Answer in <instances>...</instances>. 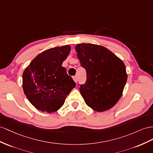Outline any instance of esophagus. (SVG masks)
I'll use <instances>...</instances> for the list:
<instances>
[{
    "mask_svg": "<svg viewBox=\"0 0 153 153\" xmlns=\"http://www.w3.org/2000/svg\"><path fill=\"white\" fill-rule=\"evenodd\" d=\"M73 79H74V81H75V83H77V76L73 77Z\"/></svg>",
    "mask_w": 153,
    "mask_h": 153,
    "instance_id": "obj_1",
    "label": "esophagus"
}]
</instances>
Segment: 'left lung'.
<instances>
[{
    "mask_svg": "<svg viewBox=\"0 0 153 153\" xmlns=\"http://www.w3.org/2000/svg\"><path fill=\"white\" fill-rule=\"evenodd\" d=\"M87 81L79 91L89 107L97 112L112 108L122 96L127 80L123 61L105 47L91 43L75 46Z\"/></svg>",
    "mask_w": 153,
    "mask_h": 153,
    "instance_id": "8db88e82",
    "label": "left lung"
}]
</instances>
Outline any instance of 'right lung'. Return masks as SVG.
<instances>
[{
    "label": "right lung",
    "mask_w": 153,
    "mask_h": 153,
    "mask_svg": "<svg viewBox=\"0 0 153 153\" xmlns=\"http://www.w3.org/2000/svg\"><path fill=\"white\" fill-rule=\"evenodd\" d=\"M71 46L65 45L46 50L31 61L22 74V88L33 106L42 112H55L76 87L62 64Z\"/></svg>",
    "instance_id": "1"
}]
</instances>
